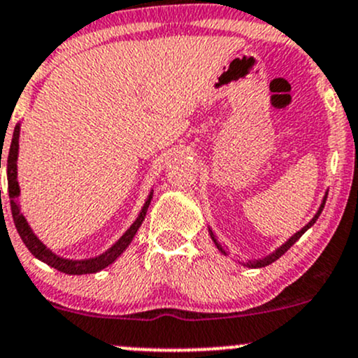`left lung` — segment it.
<instances>
[{"label":"left lung","instance_id":"obj_1","mask_svg":"<svg viewBox=\"0 0 358 358\" xmlns=\"http://www.w3.org/2000/svg\"><path fill=\"white\" fill-rule=\"evenodd\" d=\"M326 197H328V194H326V195H324V199H323V203H321V206H320V209H317V212H316V214H314V217L311 219V221H309L308 224H306V226H304V227H302V229H301V231H297V233H296V234H294V236H292V238H289V241H285V243H284V245H282V246H280V248H277V250H275V251H273V253H272V255H268V257L262 258V260H250L248 263H246V266H250V268H262V266H266V265H270V263H273L275 260H278V258H280V257H282V255H284V253H285V251H287V250L290 248V246H292V245H294V243H296V241H297V239H299V238L302 236V234H304V233H306V231H308V229H309V227H311V226H313V224H314V222H316V219H317V217H320V214H321V212H323V209H324V203H326ZM209 233H210V238H212V241H214V245H215V246H217V250H219V251H221V253H224V255H226V250H224V248H222V246H221V245H219V241H217V239H215V238H214V234H212V231H210V229H209Z\"/></svg>","mask_w":358,"mask_h":358}]
</instances>
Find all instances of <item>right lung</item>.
<instances>
[{
	"label": "right lung",
	"mask_w": 358,
	"mask_h": 358,
	"mask_svg": "<svg viewBox=\"0 0 358 358\" xmlns=\"http://www.w3.org/2000/svg\"><path fill=\"white\" fill-rule=\"evenodd\" d=\"M18 137H20V125L15 127L13 137H11L10 151H8V159H6V173H8V197H10L11 215H13L15 227H17V231H18L20 238H22V241L25 243V246L29 248V251L34 255L35 258H38L41 262L47 263V265H50L52 268H56L62 273H68V275L96 273V272H100V270L107 268L110 263L115 262L117 258H119L120 255L124 253L125 248L131 245L132 238L136 236L137 229H139L141 224H143V221H144V217H146L148 207H149V203H151V199H152V192L149 194L146 203H144V207L141 209L139 215H137L134 224H132V226L129 227L127 231H125L124 236H122L119 241H117L115 245L112 246V248H108L107 251H105V253L98 255V257H95V258H86V260H68V258L57 257L56 253H52V251L47 248V246L41 241V239L35 236L34 231L30 229L29 222H27V219L23 217V214L20 212V207L17 203V197L20 195V187H18V182H17ZM0 166H1V164H0Z\"/></svg>",
	"instance_id": "1"
}]
</instances>
